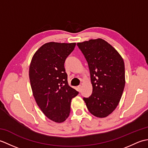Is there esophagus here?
<instances>
[{"label":"esophagus","mask_w":148,"mask_h":148,"mask_svg":"<svg viewBox=\"0 0 148 148\" xmlns=\"http://www.w3.org/2000/svg\"><path fill=\"white\" fill-rule=\"evenodd\" d=\"M81 85L77 86V89H78V91H79V92H80V91H81Z\"/></svg>","instance_id":"34e87169"}]
</instances>
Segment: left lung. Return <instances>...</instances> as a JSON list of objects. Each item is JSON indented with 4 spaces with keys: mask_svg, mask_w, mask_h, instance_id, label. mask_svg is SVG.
I'll list each match as a JSON object with an SVG mask.
<instances>
[{
    "mask_svg": "<svg viewBox=\"0 0 148 148\" xmlns=\"http://www.w3.org/2000/svg\"><path fill=\"white\" fill-rule=\"evenodd\" d=\"M88 65L92 93L83 100L96 117L105 118L116 108L125 84L123 60L113 47L102 39L77 43Z\"/></svg>",
    "mask_w": 148,
    "mask_h": 148,
    "instance_id": "8db88e82",
    "label": "left lung"
}]
</instances>
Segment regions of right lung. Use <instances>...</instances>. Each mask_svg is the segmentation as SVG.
Returning a JSON list of instances; mask_svg holds the SVG:
<instances>
[{
  "label": "right lung",
  "instance_id": "add662e5",
  "mask_svg": "<svg viewBox=\"0 0 148 148\" xmlns=\"http://www.w3.org/2000/svg\"><path fill=\"white\" fill-rule=\"evenodd\" d=\"M76 43H46L35 53L29 77L37 104L46 117L64 122L71 111L72 99L79 92L69 86L64 64Z\"/></svg>",
  "mask_w": 148,
  "mask_h": 148
}]
</instances>
